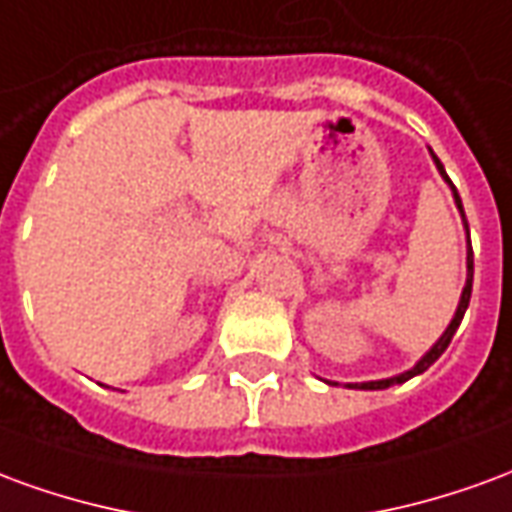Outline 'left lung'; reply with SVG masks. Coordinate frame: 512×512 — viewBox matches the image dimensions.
Returning <instances> with one entry per match:
<instances>
[{"mask_svg": "<svg viewBox=\"0 0 512 512\" xmlns=\"http://www.w3.org/2000/svg\"><path fill=\"white\" fill-rule=\"evenodd\" d=\"M430 150V147H428ZM430 156H433V164H436V169H439V175L444 178V183L450 186L452 191V200H455V208H458V213H461V222H463V230H466V285H463L461 290V301H458V307H455V315H452L450 326L444 329V334H441L436 343L430 345V351H425L422 354V359H419L417 365L408 367V370H403V373H397V376L392 378H381V381H362V384H345V389H389V386L395 384H406L408 378L419 376V373H425L436 359H439L444 351H447V345H450L452 334L458 332V326H461L463 321V312H466V307H469V299H472V277H474V255H472V241H469V222H466V213H463V202L461 197H458V189L452 186V180L447 178V172H444V164L439 161V156L430 150ZM326 384H332V381H326Z\"/></svg>", "mask_w": 512, "mask_h": 512, "instance_id": "8db88e82", "label": "left lung"}]
</instances>
